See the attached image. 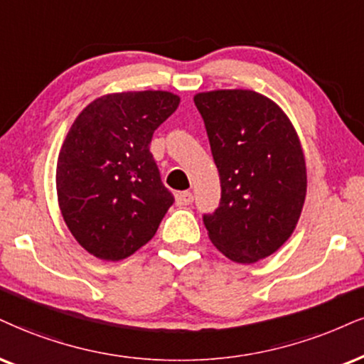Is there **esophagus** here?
Instances as JSON below:
<instances>
[{"mask_svg":"<svg viewBox=\"0 0 364 364\" xmlns=\"http://www.w3.org/2000/svg\"><path fill=\"white\" fill-rule=\"evenodd\" d=\"M192 200H194V196H192V192H189V191L175 194V204H177L178 208H183V205L192 204Z\"/></svg>","mask_w":364,"mask_h":364,"instance_id":"esophagus-1","label":"esophagus"}]
</instances>
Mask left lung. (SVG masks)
Returning a JSON list of instances; mask_svg holds the SVG:
<instances>
[{"label": "left lung", "instance_id": "left-lung-1", "mask_svg": "<svg viewBox=\"0 0 364 364\" xmlns=\"http://www.w3.org/2000/svg\"><path fill=\"white\" fill-rule=\"evenodd\" d=\"M221 181V203L203 221L210 241L236 263L270 257L294 232L306 200L302 146L275 102L246 89L200 92Z\"/></svg>", "mask_w": 364, "mask_h": 364}]
</instances>
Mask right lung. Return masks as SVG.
<instances>
[{
    "mask_svg": "<svg viewBox=\"0 0 364 364\" xmlns=\"http://www.w3.org/2000/svg\"><path fill=\"white\" fill-rule=\"evenodd\" d=\"M167 91L107 94L75 118L57 161L62 216L84 250L118 262L146 245L173 204L150 143L177 109Z\"/></svg>",
    "mask_w": 364,
    "mask_h": 364,
    "instance_id": "obj_1",
    "label": "right lung"
}]
</instances>
